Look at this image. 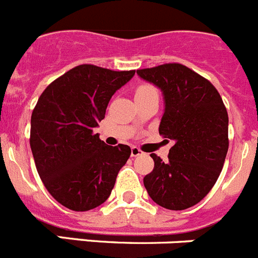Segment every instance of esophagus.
Segmentation results:
<instances>
[{"instance_id":"obj_1","label":"esophagus","mask_w":258,"mask_h":258,"mask_svg":"<svg viewBox=\"0 0 258 258\" xmlns=\"http://www.w3.org/2000/svg\"><path fill=\"white\" fill-rule=\"evenodd\" d=\"M131 155H132V157H137V156L143 155V152H142V151L139 150V148H137V147H132V152H131Z\"/></svg>"}]
</instances>
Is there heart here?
Masks as SVG:
<instances>
[{"label":"heart","instance_id":"heart-1","mask_svg":"<svg viewBox=\"0 0 258 258\" xmlns=\"http://www.w3.org/2000/svg\"><path fill=\"white\" fill-rule=\"evenodd\" d=\"M151 91H155V88H152L151 86H141L138 89H137V93H146V92H151Z\"/></svg>","mask_w":258,"mask_h":258}]
</instances>
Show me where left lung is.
I'll return each instance as SVG.
<instances>
[{
    "label": "left lung",
    "instance_id": "left-lung-1",
    "mask_svg": "<svg viewBox=\"0 0 258 258\" xmlns=\"http://www.w3.org/2000/svg\"><path fill=\"white\" fill-rule=\"evenodd\" d=\"M137 74L162 92L165 108L158 133L174 141L167 161L151 155L155 167L143 183L161 207L189 209L206 197L223 170L229 147L226 108L209 80L180 63Z\"/></svg>",
    "mask_w": 258,
    "mask_h": 258
}]
</instances>
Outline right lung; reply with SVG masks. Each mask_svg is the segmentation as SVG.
Wrapping results in <instances>:
<instances>
[{"mask_svg": "<svg viewBox=\"0 0 258 258\" xmlns=\"http://www.w3.org/2000/svg\"><path fill=\"white\" fill-rule=\"evenodd\" d=\"M134 74L79 65L38 98L30 120L35 167L49 195L73 211L102 205L131 156L129 146H107L94 129L111 97Z\"/></svg>", "mask_w": 258, "mask_h": 258, "instance_id": "1", "label": "right lung"}]
</instances>
